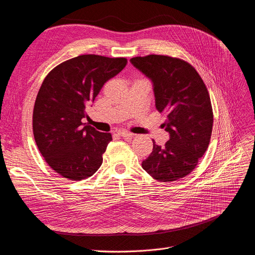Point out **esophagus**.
<instances>
[{"label":"esophagus","instance_id":"1","mask_svg":"<svg viewBox=\"0 0 255 255\" xmlns=\"http://www.w3.org/2000/svg\"><path fill=\"white\" fill-rule=\"evenodd\" d=\"M117 134L120 137H133L134 136L133 133H129V131H128V130H118Z\"/></svg>","mask_w":255,"mask_h":255}]
</instances>
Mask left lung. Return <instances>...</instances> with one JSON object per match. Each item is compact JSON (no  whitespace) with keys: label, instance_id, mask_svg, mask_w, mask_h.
Listing matches in <instances>:
<instances>
[{"label":"left lung","instance_id":"8db88e82","mask_svg":"<svg viewBox=\"0 0 255 255\" xmlns=\"http://www.w3.org/2000/svg\"><path fill=\"white\" fill-rule=\"evenodd\" d=\"M129 62L151 81L156 109L166 116L162 126L169 134L164 146L152 140L142 168L160 182L184 178L196 168L211 137L213 114L204 81L179 58L150 54Z\"/></svg>","mask_w":255,"mask_h":255}]
</instances>
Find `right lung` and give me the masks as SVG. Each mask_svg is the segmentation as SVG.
Instances as JSON below:
<instances>
[{
  "mask_svg": "<svg viewBox=\"0 0 255 255\" xmlns=\"http://www.w3.org/2000/svg\"><path fill=\"white\" fill-rule=\"evenodd\" d=\"M128 64L127 58L87 54L55 67L44 79L33 109V135L49 166L64 178L94 175L112 141L81 122L101 88Z\"/></svg>",
  "mask_w": 255,
  "mask_h": 255,
  "instance_id": "obj_1",
  "label": "right lung"
}]
</instances>
